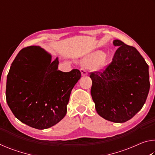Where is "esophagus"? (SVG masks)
Here are the masks:
<instances>
[{"label": "esophagus", "instance_id": "1", "mask_svg": "<svg viewBox=\"0 0 155 155\" xmlns=\"http://www.w3.org/2000/svg\"><path fill=\"white\" fill-rule=\"evenodd\" d=\"M81 71V75L83 76V77H84V76H87V70H86L85 69H84V68H81L80 70Z\"/></svg>", "mask_w": 155, "mask_h": 155}]
</instances>
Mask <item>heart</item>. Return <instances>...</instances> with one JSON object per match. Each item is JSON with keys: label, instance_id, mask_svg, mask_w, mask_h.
I'll list each match as a JSON object with an SVG mask.
<instances>
[{"label": "heart", "instance_id": "1", "mask_svg": "<svg viewBox=\"0 0 155 155\" xmlns=\"http://www.w3.org/2000/svg\"><path fill=\"white\" fill-rule=\"evenodd\" d=\"M82 61L84 64L89 65H92L94 69L97 70L106 69L109 64V58L101 51H96L88 54L84 57Z\"/></svg>", "mask_w": 155, "mask_h": 155}]
</instances>
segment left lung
<instances>
[{
  "mask_svg": "<svg viewBox=\"0 0 155 155\" xmlns=\"http://www.w3.org/2000/svg\"><path fill=\"white\" fill-rule=\"evenodd\" d=\"M103 72H91V95L98 114L115 123L130 120L146 103L150 90L148 65L135 47L123 41Z\"/></svg>",
  "mask_w": 155,
  "mask_h": 155,
  "instance_id": "left-lung-1",
  "label": "left lung"
}]
</instances>
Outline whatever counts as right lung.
<instances>
[{
	"label": "right lung",
	"instance_id": "1",
	"mask_svg": "<svg viewBox=\"0 0 155 155\" xmlns=\"http://www.w3.org/2000/svg\"><path fill=\"white\" fill-rule=\"evenodd\" d=\"M58 64V57L52 61L51 54L40 46H28L18 52L7 74L6 100L20 122L43 130L65 117L81 72H61Z\"/></svg>",
	"mask_w": 155,
	"mask_h": 155
}]
</instances>
